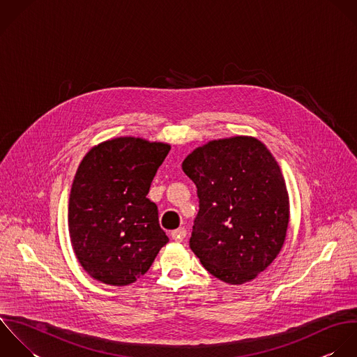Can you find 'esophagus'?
I'll use <instances>...</instances> for the list:
<instances>
[{
  "mask_svg": "<svg viewBox=\"0 0 357 357\" xmlns=\"http://www.w3.org/2000/svg\"><path fill=\"white\" fill-rule=\"evenodd\" d=\"M171 236H172V239H174V241H176V242H182V241L186 238V229H185V228H178V229L172 231Z\"/></svg>",
  "mask_w": 357,
  "mask_h": 357,
  "instance_id": "obj_1",
  "label": "esophagus"
}]
</instances>
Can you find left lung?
I'll return each mask as SVG.
<instances>
[{
    "instance_id": "left-lung-1",
    "label": "left lung",
    "mask_w": 357,
    "mask_h": 357,
    "mask_svg": "<svg viewBox=\"0 0 357 357\" xmlns=\"http://www.w3.org/2000/svg\"><path fill=\"white\" fill-rule=\"evenodd\" d=\"M182 169L199 197L190 249L227 284L255 280L281 252L289 224L278 162L260 140L235 136L197 147Z\"/></svg>"
}]
</instances>
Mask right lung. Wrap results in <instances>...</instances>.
<instances>
[{"label": "right lung", "mask_w": 357, "mask_h": 357, "mask_svg": "<svg viewBox=\"0 0 357 357\" xmlns=\"http://www.w3.org/2000/svg\"><path fill=\"white\" fill-rule=\"evenodd\" d=\"M169 150L167 143L129 136L102 142L83 157L69 195L68 228L91 278L133 284L168 243L147 193Z\"/></svg>", "instance_id": "obj_1"}]
</instances>
